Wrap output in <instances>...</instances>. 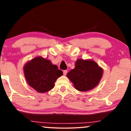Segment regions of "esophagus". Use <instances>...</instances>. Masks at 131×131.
<instances>
[{"label": "esophagus", "instance_id": "34e87169", "mask_svg": "<svg viewBox=\"0 0 131 131\" xmlns=\"http://www.w3.org/2000/svg\"><path fill=\"white\" fill-rule=\"evenodd\" d=\"M63 72V75H64V76H65V75H67V74L68 71L67 70H64Z\"/></svg>", "mask_w": 131, "mask_h": 131}]
</instances>
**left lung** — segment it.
I'll return each mask as SVG.
<instances>
[{
  "label": "left lung",
  "mask_w": 131,
  "mask_h": 131,
  "mask_svg": "<svg viewBox=\"0 0 131 131\" xmlns=\"http://www.w3.org/2000/svg\"><path fill=\"white\" fill-rule=\"evenodd\" d=\"M103 70L92 60H77L75 68L67 74V77L79 91H88L94 88L100 82Z\"/></svg>",
  "instance_id": "obj_1"
}]
</instances>
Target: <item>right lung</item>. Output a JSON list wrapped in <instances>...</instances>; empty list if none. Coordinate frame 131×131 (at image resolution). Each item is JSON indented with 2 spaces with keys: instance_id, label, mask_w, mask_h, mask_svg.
I'll return each mask as SVG.
<instances>
[{
  "instance_id": "right-lung-1",
  "label": "right lung",
  "mask_w": 131,
  "mask_h": 131,
  "mask_svg": "<svg viewBox=\"0 0 131 131\" xmlns=\"http://www.w3.org/2000/svg\"><path fill=\"white\" fill-rule=\"evenodd\" d=\"M23 70L28 84L40 93L53 89L55 81L63 74L62 71L58 70L57 65L40 57L27 63Z\"/></svg>"
}]
</instances>
